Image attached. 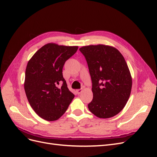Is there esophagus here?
<instances>
[{
	"label": "esophagus",
	"instance_id": "obj_1",
	"mask_svg": "<svg viewBox=\"0 0 157 157\" xmlns=\"http://www.w3.org/2000/svg\"><path fill=\"white\" fill-rule=\"evenodd\" d=\"M76 92H77V94H80V93L82 92V89H78V90H76Z\"/></svg>",
	"mask_w": 157,
	"mask_h": 157
}]
</instances>
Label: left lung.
Listing matches in <instances>:
<instances>
[{
    "label": "left lung",
    "instance_id": "left-lung-1",
    "mask_svg": "<svg viewBox=\"0 0 157 157\" xmlns=\"http://www.w3.org/2000/svg\"><path fill=\"white\" fill-rule=\"evenodd\" d=\"M92 83L93 99L90 111L99 118L115 116L124 107L131 93L132 80L121 52L103 44L83 46Z\"/></svg>",
    "mask_w": 157,
    "mask_h": 157
}]
</instances>
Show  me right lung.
Listing matches in <instances>:
<instances>
[{
	"label": "right lung",
	"mask_w": 157,
	"mask_h": 157,
	"mask_svg": "<svg viewBox=\"0 0 157 157\" xmlns=\"http://www.w3.org/2000/svg\"><path fill=\"white\" fill-rule=\"evenodd\" d=\"M77 50L78 46L49 43L38 50L27 63L24 88L28 101L46 121L58 120L75 97L67 88L62 71L65 61Z\"/></svg>",
	"instance_id": "1"
}]
</instances>
